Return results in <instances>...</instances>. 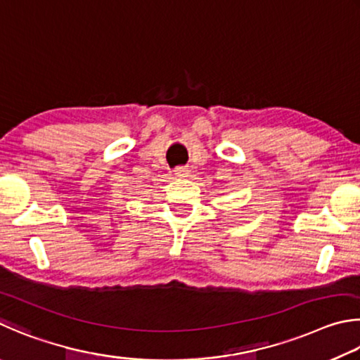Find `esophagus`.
Returning a JSON list of instances; mask_svg holds the SVG:
<instances>
[{"instance_id":"34e87169","label":"esophagus","mask_w":360,"mask_h":360,"mask_svg":"<svg viewBox=\"0 0 360 360\" xmlns=\"http://www.w3.org/2000/svg\"><path fill=\"white\" fill-rule=\"evenodd\" d=\"M175 176L176 179H186V176H190V170H188V167H176Z\"/></svg>"}]
</instances>
